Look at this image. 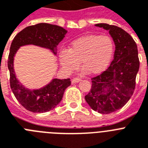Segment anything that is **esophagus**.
Listing matches in <instances>:
<instances>
[{
    "label": "esophagus",
    "instance_id": "esophagus-1",
    "mask_svg": "<svg viewBox=\"0 0 148 148\" xmlns=\"http://www.w3.org/2000/svg\"><path fill=\"white\" fill-rule=\"evenodd\" d=\"M79 82H80V79H79V78H74V79L71 80V83H77Z\"/></svg>",
    "mask_w": 148,
    "mask_h": 148
}]
</instances>
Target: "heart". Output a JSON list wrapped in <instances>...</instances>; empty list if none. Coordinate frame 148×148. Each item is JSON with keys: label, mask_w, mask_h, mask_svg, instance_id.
Instances as JSON below:
<instances>
[{"label": "heart", "mask_w": 148, "mask_h": 148, "mask_svg": "<svg viewBox=\"0 0 148 148\" xmlns=\"http://www.w3.org/2000/svg\"><path fill=\"white\" fill-rule=\"evenodd\" d=\"M113 52L114 42L110 36L86 35L71 42L68 51H62L60 61L67 72L77 69L80 62L83 72L98 75L107 69Z\"/></svg>", "instance_id": "1"}]
</instances>
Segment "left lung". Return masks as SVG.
Returning <instances> with one entry per match:
<instances>
[{
	"instance_id": "left-lung-1",
	"label": "left lung",
	"mask_w": 148,
	"mask_h": 148,
	"mask_svg": "<svg viewBox=\"0 0 148 148\" xmlns=\"http://www.w3.org/2000/svg\"><path fill=\"white\" fill-rule=\"evenodd\" d=\"M95 26L109 31L115 51L110 67L92 79V88L85 100L94 111L110 114L120 110L133 95L139 69L138 48L132 36L121 28L104 23Z\"/></svg>"
}]
</instances>
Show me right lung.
<instances>
[{"mask_svg":"<svg viewBox=\"0 0 148 148\" xmlns=\"http://www.w3.org/2000/svg\"><path fill=\"white\" fill-rule=\"evenodd\" d=\"M67 32L57 25L40 23L24 28L12 40L7 62L10 87L18 101L32 112L43 113L54 109L62 101L65 88L71 85L70 79L54 78L41 88L29 89L16 77L14 70L15 54L21 47L32 45L49 50L56 56L57 45L65 38Z\"/></svg>","mask_w":148,"mask_h":148,"instance_id":"add662e5","label":"right lung"}]
</instances>
